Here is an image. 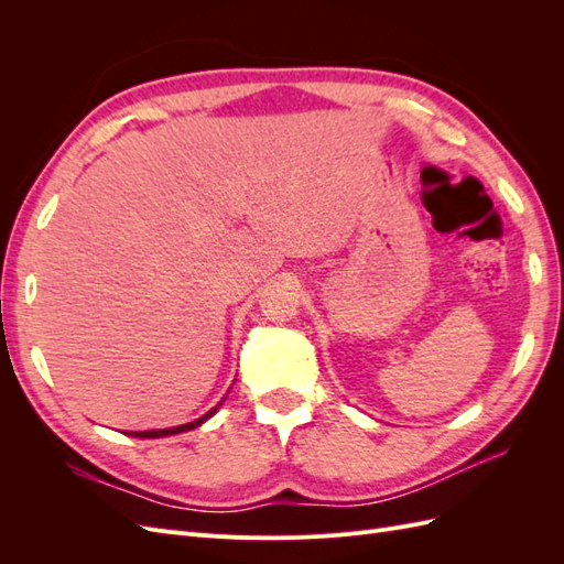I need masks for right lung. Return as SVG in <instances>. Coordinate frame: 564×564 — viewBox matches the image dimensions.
<instances>
[{
  "label": "right lung",
  "instance_id": "right-lung-1",
  "mask_svg": "<svg viewBox=\"0 0 564 564\" xmlns=\"http://www.w3.org/2000/svg\"><path fill=\"white\" fill-rule=\"evenodd\" d=\"M224 400H226V398H224ZM224 400H220L214 409H209L207 414L199 416V419L193 421V423H183V425H174V429H162V431H139V433H124V435H133V437H166V435H176V433L193 431V429H197V425H202L207 419H212V416L218 412V406L224 404Z\"/></svg>",
  "mask_w": 564,
  "mask_h": 564
}]
</instances>
